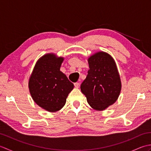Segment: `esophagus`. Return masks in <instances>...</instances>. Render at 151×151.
<instances>
[{
	"label": "esophagus",
	"instance_id": "34e87169",
	"mask_svg": "<svg viewBox=\"0 0 151 151\" xmlns=\"http://www.w3.org/2000/svg\"><path fill=\"white\" fill-rule=\"evenodd\" d=\"M74 85H75V87L76 88H79V86H80V84H79L78 82H76V83H75V84H74Z\"/></svg>",
	"mask_w": 151,
	"mask_h": 151
}]
</instances>
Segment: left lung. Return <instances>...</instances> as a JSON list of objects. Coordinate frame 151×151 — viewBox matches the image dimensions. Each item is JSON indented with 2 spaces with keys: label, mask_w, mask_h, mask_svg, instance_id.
<instances>
[{
  "label": "left lung",
  "mask_w": 151,
  "mask_h": 151,
  "mask_svg": "<svg viewBox=\"0 0 151 151\" xmlns=\"http://www.w3.org/2000/svg\"><path fill=\"white\" fill-rule=\"evenodd\" d=\"M89 69L81 86L89 106L102 111L114 104L121 90V81L116 63L108 53L99 51L88 59Z\"/></svg>",
  "instance_id": "obj_1"
}]
</instances>
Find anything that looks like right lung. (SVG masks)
Returning <instances> with one entry per match:
<instances>
[{
  "instance_id": "1",
  "label": "right lung",
  "mask_w": 151,
  "mask_h": 151,
  "mask_svg": "<svg viewBox=\"0 0 151 151\" xmlns=\"http://www.w3.org/2000/svg\"><path fill=\"white\" fill-rule=\"evenodd\" d=\"M63 57L47 53L37 61L28 81V88L34 101L49 112H56L65 105L74 85L60 71Z\"/></svg>"
}]
</instances>
